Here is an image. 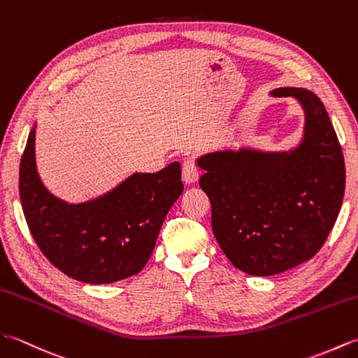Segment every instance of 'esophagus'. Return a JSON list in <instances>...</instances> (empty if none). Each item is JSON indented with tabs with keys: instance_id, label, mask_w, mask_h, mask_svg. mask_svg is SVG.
Listing matches in <instances>:
<instances>
[{
	"instance_id": "34e87169",
	"label": "esophagus",
	"mask_w": 358,
	"mask_h": 358,
	"mask_svg": "<svg viewBox=\"0 0 358 358\" xmlns=\"http://www.w3.org/2000/svg\"><path fill=\"white\" fill-rule=\"evenodd\" d=\"M199 170H197L196 164L192 161V159H187L182 165V180L185 182V184H196L197 180H199Z\"/></svg>"
}]
</instances>
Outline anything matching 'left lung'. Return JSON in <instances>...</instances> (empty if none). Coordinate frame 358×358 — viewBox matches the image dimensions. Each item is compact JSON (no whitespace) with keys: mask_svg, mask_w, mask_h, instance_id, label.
I'll use <instances>...</instances> for the list:
<instances>
[{"mask_svg":"<svg viewBox=\"0 0 358 358\" xmlns=\"http://www.w3.org/2000/svg\"><path fill=\"white\" fill-rule=\"evenodd\" d=\"M305 112L303 136L288 152L241 147L196 159L211 202V227L229 262L251 275H274L313 259L334 227L345 194V159L317 94L274 89Z\"/></svg>","mask_w":358,"mask_h":358,"instance_id":"obj_1","label":"left lung"}]
</instances>
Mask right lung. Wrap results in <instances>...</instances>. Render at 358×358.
I'll return each instance as SVG.
<instances>
[{
	"instance_id": "1",
	"label": "right lung",
	"mask_w": 358,
	"mask_h": 358,
	"mask_svg": "<svg viewBox=\"0 0 358 358\" xmlns=\"http://www.w3.org/2000/svg\"><path fill=\"white\" fill-rule=\"evenodd\" d=\"M31 127L20 164V199L31 236L50 264L71 279L104 285L145 266L166 213L184 192L180 164L157 173H133L92 201L53 196L36 170Z\"/></svg>"
}]
</instances>
